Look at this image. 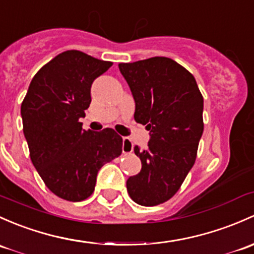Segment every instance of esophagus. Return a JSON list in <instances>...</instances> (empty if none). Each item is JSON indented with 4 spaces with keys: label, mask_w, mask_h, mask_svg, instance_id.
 <instances>
[{
    "label": "esophagus",
    "mask_w": 254,
    "mask_h": 254,
    "mask_svg": "<svg viewBox=\"0 0 254 254\" xmlns=\"http://www.w3.org/2000/svg\"><path fill=\"white\" fill-rule=\"evenodd\" d=\"M132 149H134V145H132L131 140L129 137H123V153H131Z\"/></svg>",
    "instance_id": "esophagus-1"
}]
</instances>
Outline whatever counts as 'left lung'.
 Returning a JSON list of instances; mask_svg holds the SVG:
<instances>
[{
    "instance_id": "left-lung-1",
    "label": "left lung",
    "mask_w": 254,
    "mask_h": 254,
    "mask_svg": "<svg viewBox=\"0 0 254 254\" xmlns=\"http://www.w3.org/2000/svg\"><path fill=\"white\" fill-rule=\"evenodd\" d=\"M135 100L134 118L149 130L147 147L134 152L142 168L127 181L140 205L167 202L193 167L203 132V96L193 75L167 57L119 63Z\"/></svg>"
}]
</instances>
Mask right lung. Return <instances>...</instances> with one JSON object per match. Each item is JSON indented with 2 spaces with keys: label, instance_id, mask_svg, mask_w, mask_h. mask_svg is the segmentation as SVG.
<instances>
[{
  "label": "right lung",
  "instance_id": "obj_1",
  "mask_svg": "<svg viewBox=\"0 0 254 254\" xmlns=\"http://www.w3.org/2000/svg\"><path fill=\"white\" fill-rule=\"evenodd\" d=\"M113 63L69 50L35 74L21 102L23 131L37 173L51 192L70 202L86 199L97 173L119 157L123 138L111 127L82 130L93 80Z\"/></svg>",
  "mask_w": 254,
  "mask_h": 254
}]
</instances>
